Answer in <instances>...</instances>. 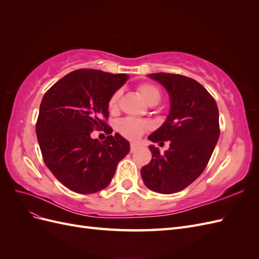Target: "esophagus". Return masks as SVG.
<instances>
[{
	"label": "esophagus",
	"instance_id": "esophagus-1",
	"mask_svg": "<svg viewBox=\"0 0 259 259\" xmlns=\"http://www.w3.org/2000/svg\"><path fill=\"white\" fill-rule=\"evenodd\" d=\"M138 148H139V145H138V144H136V143H132V144H131V152H134V151H136Z\"/></svg>",
	"mask_w": 259,
	"mask_h": 259
}]
</instances>
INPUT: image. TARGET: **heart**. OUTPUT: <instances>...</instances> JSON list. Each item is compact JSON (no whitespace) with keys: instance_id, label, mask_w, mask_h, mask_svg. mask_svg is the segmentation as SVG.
I'll return each instance as SVG.
<instances>
[{"instance_id":"obj_1","label":"heart","mask_w":259,"mask_h":259,"mask_svg":"<svg viewBox=\"0 0 259 259\" xmlns=\"http://www.w3.org/2000/svg\"><path fill=\"white\" fill-rule=\"evenodd\" d=\"M140 96L146 101L148 105L155 106L160 103L161 100V92L153 84L144 83L138 85L137 88ZM121 96V91H116L111 98L109 99L108 108L110 111H115L119 104V98ZM149 128V124L147 122H143L134 119H123L117 124V130L121 134L128 139H137L145 131Z\"/></svg>"}]
</instances>
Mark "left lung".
<instances>
[{
    "label": "left lung",
    "instance_id": "obj_1",
    "mask_svg": "<svg viewBox=\"0 0 259 259\" xmlns=\"http://www.w3.org/2000/svg\"><path fill=\"white\" fill-rule=\"evenodd\" d=\"M169 96V112L161 126L149 135L152 143L169 140L161 154L154 145L150 163L142 168L149 189L163 194L184 190L206 167L219 138V113L215 99L193 79L180 74L151 73Z\"/></svg>",
    "mask_w": 259,
    "mask_h": 259
}]
</instances>
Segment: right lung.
<instances>
[{"mask_svg": "<svg viewBox=\"0 0 259 259\" xmlns=\"http://www.w3.org/2000/svg\"><path fill=\"white\" fill-rule=\"evenodd\" d=\"M128 77L79 69L45 93L35 127L37 142L46 166L68 189L83 194L105 189L117 163L130 152V143L119 133L103 143L91 137L95 128L112 133L104 122L109 99Z\"/></svg>", "mask_w": 259, "mask_h": 259, "instance_id": "right-lung-1", "label": "right lung"}]
</instances>
